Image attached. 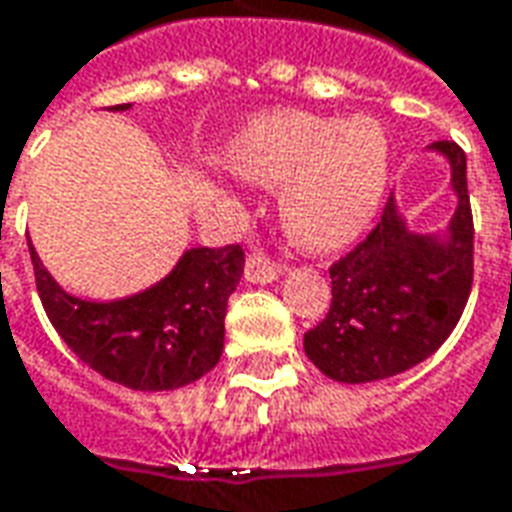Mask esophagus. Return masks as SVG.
I'll list each match as a JSON object with an SVG mask.
<instances>
[{
    "mask_svg": "<svg viewBox=\"0 0 512 512\" xmlns=\"http://www.w3.org/2000/svg\"><path fill=\"white\" fill-rule=\"evenodd\" d=\"M279 274H282V263H274V260L268 255H263V252H252V255L246 257L244 277L249 279V282L266 285V282H274Z\"/></svg>",
    "mask_w": 512,
    "mask_h": 512,
    "instance_id": "esophagus-1",
    "label": "esophagus"
}]
</instances>
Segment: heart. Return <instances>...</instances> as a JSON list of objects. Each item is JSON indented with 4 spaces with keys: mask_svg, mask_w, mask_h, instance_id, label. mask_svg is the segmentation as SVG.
Returning <instances> with one entry per match:
<instances>
[{
    "mask_svg": "<svg viewBox=\"0 0 512 512\" xmlns=\"http://www.w3.org/2000/svg\"><path fill=\"white\" fill-rule=\"evenodd\" d=\"M241 178L279 186L285 233L307 249H337L365 233L384 200L389 139L373 117L271 112L227 150Z\"/></svg>",
    "mask_w": 512,
    "mask_h": 512,
    "instance_id": "b5f03b06",
    "label": "heart"
}]
</instances>
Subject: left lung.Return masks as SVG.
<instances>
[{
    "label": "left lung",
    "instance_id": "1",
    "mask_svg": "<svg viewBox=\"0 0 512 512\" xmlns=\"http://www.w3.org/2000/svg\"><path fill=\"white\" fill-rule=\"evenodd\" d=\"M447 156L458 211L444 235L411 233L389 197L381 222L332 268V307L304 334V351L323 376L343 384L381 381L419 365L461 321L474 279V222L466 153Z\"/></svg>",
    "mask_w": 512,
    "mask_h": 512
}]
</instances>
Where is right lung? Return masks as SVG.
<instances>
[{"mask_svg": "<svg viewBox=\"0 0 512 512\" xmlns=\"http://www.w3.org/2000/svg\"><path fill=\"white\" fill-rule=\"evenodd\" d=\"M29 255L51 326L84 365L109 381L164 392L197 381L219 362L227 299L244 274L238 244L189 249L169 277L120 301L76 299L51 279L32 244Z\"/></svg>", "mask_w": 512, "mask_h": 512, "instance_id": "add662e5", "label": "right lung"}]
</instances>
